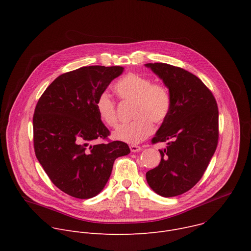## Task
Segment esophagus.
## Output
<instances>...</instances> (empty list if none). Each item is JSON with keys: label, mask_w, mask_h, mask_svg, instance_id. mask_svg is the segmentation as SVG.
Masks as SVG:
<instances>
[{"label": "esophagus", "mask_w": 251, "mask_h": 251, "mask_svg": "<svg viewBox=\"0 0 251 251\" xmlns=\"http://www.w3.org/2000/svg\"><path fill=\"white\" fill-rule=\"evenodd\" d=\"M130 150H131V152L135 153V152H140L142 150V148L138 145H130Z\"/></svg>", "instance_id": "obj_1"}]
</instances>
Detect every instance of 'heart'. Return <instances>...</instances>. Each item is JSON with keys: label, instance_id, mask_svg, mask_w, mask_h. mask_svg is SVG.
<instances>
[{"label": "heart", "instance_id": "b5f03b06", "mask_svg": "<svg viewBox=\"0 0 251 251\" xmlns=\"http://www.w3.org/2000/svg\"><path fill=\"white\" fill-rule=\"evenodd\" d=\"M114 90L122 102H133L132 122L120 125L113 133L116 140L137 144L149 137L155 124L163 123L172 108V95L167 85L152 82L151 77L131 73L114 84ZM99 118L108 127L118 122L116 101L106 91L101 92L95 101Z\"/></svg>", "mask_w": 251, "mask_h": 251}]
</instances>
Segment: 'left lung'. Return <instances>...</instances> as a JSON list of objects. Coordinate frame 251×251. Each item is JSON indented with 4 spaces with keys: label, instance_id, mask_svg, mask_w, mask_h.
Instances as JSON below:
<instances>
[{
    "label": "left lung",
    "instance_id": "8db88e82",
    "mask_svg": "<svg viewBox=\"0 0 251 251\" xmlns=\"http://www.w3.org/2000/svg\"><path fill=\"white\" fill-rule=\"evenodd\" d=\"M163 79L172 95V108L153 144L168 142L159 150L161 162L146 173L151 189L166 198L180 196L201 178L219 142V109L211 91L195 75L162 62L147 63Z\"/></svg>",
    "mask_w": 251,
    "mask_h": 251
}]
</instances>
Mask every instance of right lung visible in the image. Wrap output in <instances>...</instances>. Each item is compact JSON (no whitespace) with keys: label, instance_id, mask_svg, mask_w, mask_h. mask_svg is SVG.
Segmentation results:
<instances>
[{"label":"right lung","instance_id":"1","mask_svg":"<svg viewBox=\"0 0 251 251\" xmlns=\"http://www.w3.org/2000/svg\"><path fill=\"white\" fill-rule=\"evenodd\" d=\"M122 66H83L55 78L40 97L32 118L34 153L55 187L77 199L98 195L114 161L130 153L121 141H110L95 101L123 73ZM106 143L91 147L93 139Z\"/></svg>","mask_w":251,"mask_h":251}]
</instances>
